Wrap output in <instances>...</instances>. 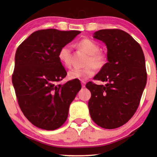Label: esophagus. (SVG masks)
I'll use <instances>...</instances> for the list:
<instances>
[{"instance_id": "obj_1", "label": "esophagus", "mask_w": 157, "mask_h": 157, "mask_svg": "<svg viewBox=\"0 0 157 157\" xmlns=\"http://www.w3.org/2000/svg\"><path fill=\"white\" fill-rule=\"evenodd\" d=\"M81 86H82V87L83 88H84L85 87V86H86V82L84 81H81Z\"/></svg>"}]
</instances>
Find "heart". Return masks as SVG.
I'll list each match as a JSON object with an SVG mask.
<instances>
[{
  "mask_svg": "<svg viewBox=\"0 0 157 157\" xmlns=\"http://www.w3.org/2000/svg\"><path fill=\"white\" fill-rule=\"evenodd\" d=\"M77 46L88 53L86 64V66L83 68L75 67L68 72V78L71 80H86L93 76L96 73V68H101L106 63V58L101 52L98 45L93 40L89 38H83L81 40ZM59 61L66 67L71 66V46L70 45H64L59 51Z\"/></svg>",
  "mask_w": 157,
  "mask_h": 157,
  "instance_id": "b5f03b06",
  "label": "heart"
}]
</instances>
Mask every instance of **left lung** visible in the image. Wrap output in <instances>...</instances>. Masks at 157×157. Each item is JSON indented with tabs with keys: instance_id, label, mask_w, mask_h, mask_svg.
I'll use <instances>...</instances> for the list:
<instances>
[{
	"instance_id": "obj_1",
	"label": "left lung",
	"mask_w": 157,
	"mask_h": 157,
	"mask_svg": "<svg viewBox=\"0 0 157 157\" xmlns=\"http://www.w3.org/2000/svg\"><path fill=\"white\" fill-rule=\"evenodd\" d=\"M107 47L108 62L86 87L91 91V119L101 127L113 129L129 121L138 109L147 80L142 48L129 34L120 29H103L94 34Z\"/></svg>"
}]
</instances>
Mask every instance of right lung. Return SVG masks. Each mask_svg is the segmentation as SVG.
I'll use <instances>...</instances> for the list:
<instances>
[{
  "mask_svg": "<svg viewBox=\"0 0 157 157\" xmlns=\"http://www.w3.org/2000/svg\"><path fill=\"white\" fill-rule=\"evenodd\" d=\"M81 32L44 29L33 32L17 48L12 82L19 106L28 120L45 130L65 123L71 103L81 89L78 80L61 85L67 75L59 51Z\"/></svg>",
  "mask_w": 157,
  "mask_h": 157,
  "instance_id": "obj_1",
  "label": "right lung"
}]
</instances>
